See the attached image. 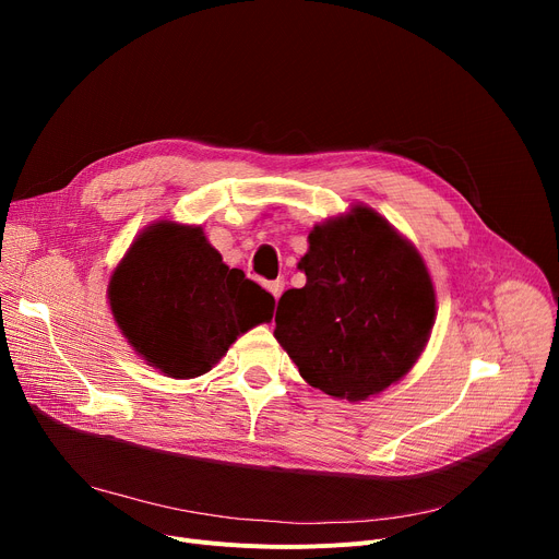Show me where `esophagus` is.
<instances>
[{"label": "esophagus", "mask_w": 559, "mask_h": 559, "mask_svg": "<svg viewBox=\"0 0 559 559\" xmlns=\"http://www.w3.org/2000/svg\"><path fill=\"white\" fill-rule=\"evenodd\" d=\"M283 287H285V281H283V278H276V281H270V283H267V289L272 292L274 299H278V297L283 295Z\"/></svg>", "instance_id": "1"}]
</instances>
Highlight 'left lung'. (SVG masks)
Masks as SVG:
<instances>
[{
  "instance_id": "8db88e82",
  "label": "left lung",
  "mask_w": 559,
  "mask_h": 559,
  "mask_svg": "<svg viewBox=\"0 0 559 559\" xmlns=\"http://www.w3.org/2000/svg\"><path fill=\"white\" fill-rule=\"evenodd\" d=\"M301 289L278 301L274 337L308 385L365 401L419 360L435 324V287L419 251L376 211L354 205L317 224Z\"/></svg>"
}]
</instances>
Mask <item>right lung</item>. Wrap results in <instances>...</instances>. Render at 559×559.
I'll return each instance as SVG.
<instances>
[{"label": "right lung", "instance_id": "add662e5", "mask_svg": "<svg viewBox=\"0 0 559 559\" xmlns=\"http://www.w3.org/2000/svg\"><path fill=\"white\" fill-rule=\"evenodd\" d=\"M122 335L169 378L211 371L249 329L272 321L274 297L242 270H228L201 226H146L108 283Z\"/></svg>", "mask_w": 559, "mask_h": 559}]
</instances>
